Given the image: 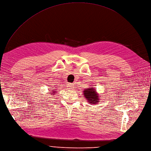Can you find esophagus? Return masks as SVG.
<instances>
[{"mask_svg": "<svg viewBox=\"0 0 151 151\" xmlns=\"http://www.w3.org/2000/svg\"><path fill=\"white\" fill-rule=\"evenodd\" d=\"M67 88L69 89H73V86H72V84H68L67 86Z\"/></svg>", "mask_w": 151, "mask_h": 151, "instance_id": "34e87169", "label": "esophagus"}]
</instances>
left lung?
I'll return each instance as SVG.
<instances>
[{
  "mask_svg": "<svg viewBox=\"0 0 151 151\" xmlns=\"http://www.w3.org/2000/svg\"><path fill=\"white\" fill-rule=\"evenodd\" d=\"M83 93L85 99L90 104H97L100 102L99 95L94 88L89 87V88L84 89Z\"/></svg>",
  "mask_w": 151,
  "mask_h": 151,
  "instance_id": "1",
  "label": "left lung"
}]
</instances>
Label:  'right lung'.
I'll return each instance as SVG.
<instances>
[{
	"label": "right lung",
	"instance_id": "obj_1",
	"mask_svg": "<svg viewBox=\"0 0 151 151\" xmlns=\"http://www.w3.org/2000/svg\"><path fill=\"white\" fill-rule=\"evenodd\" d=\"M57 93L56 89H54V90H51V95H55V94Z\"/></svg>",
	"mask_w": 151,
	"mask_h": 151
}]
</instances>
